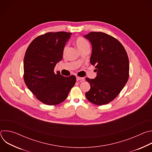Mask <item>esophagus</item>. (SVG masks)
<instances>
[{
  "instance_id": "esophagus-1",
  "label": "esophagus",
  "mask_w": 152,
  "mask_h": 152,
  "mask_svg": "<svg viewBox=\"0 0 152 152\" xmlns=\"http://www.w3.org/2000/svg\"><path fill=\"white\" fill-rule=\"evenodd\" d=\"M83 80H84L83 77H79V76L76 77V80L77 81H82Z\"/></svg>"
}]
</instances>
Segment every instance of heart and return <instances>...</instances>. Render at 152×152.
<instances>
[{
    "label": "heart",
    "mask_w": 152,
    "mask_h": 152,
    "mask_svg": "<svg viewBox=\"0 0 152 152\" xmlns=\"http://www.w3.org/2000/svg\"><path fill=\"white\" fill-rule=\"evenodd\" d=\"M75 44L80 51L82 50V49H85L86 47H89L88 42L86 41L84 38L81 37H79L76 38V39L75 40ZM66 46L64 48V52L66 51Z\"/></svg>",
    "instance_id": "heart-1"
}]
</instances>
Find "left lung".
Masks as SVG:
<instances>
[{"mask_svg":"<svg viewBox=\"0 0 152 152\" xmlns=\"http://www.w3.org/2000/svg\"><path fill=\"white\" fill-rule=\"evenodd\" d=\"M83 37L91 44L90 63L97 72L94 79H85L91 86L85 96L95 104H107L118 95L127 82V53L118 40L105 33L91 32Z\"/></svg>","mask_w":152,"mask_h":152,"instance_id":"8db88e82","label":"left lung"}]
</instances>
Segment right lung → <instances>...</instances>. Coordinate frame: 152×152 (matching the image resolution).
I'll return each mask as SVG.
<instances>
[{
	"label": "right lung",
	"instance_id": "1",
	"mask_svg": "<svg viewBox=\"0 0 152 152\" xmlns=\"http://www.w3.org/2000/svg\"><path fill=\"white\" fill-rule=\"evenodd\" d=\"M72 33L48 32L35 38L24 58V80L29 90L42 103L56 105L66 100L76 83V77L55 74L64 48Z\"/></svg>",
	"mask_w": 152,
	"mask_h": 152
}]
</instances>
